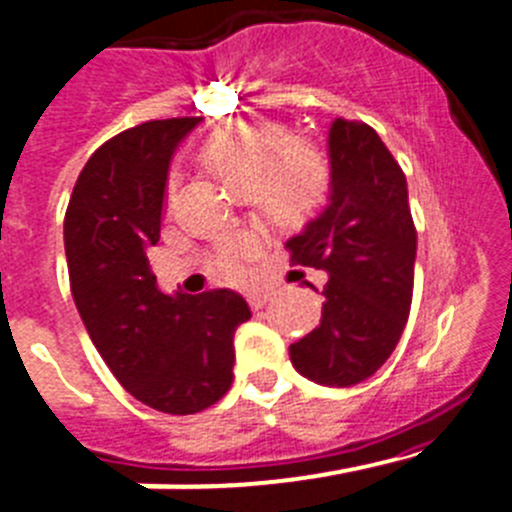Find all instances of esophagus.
I'll list each match as a JSON object with an SVG mask.
<instances>
[{
  "instance_id": "obj_1",
  "label": "esophagus",
  "mask_w": 512,
  "mask_h": 512,
  "mask_svg": "<svg viewBox=\"0 0 512 512\" xmlns=\"http://www.w3.org/2000/svg\"><path fill=\"white\" fill-rule=\"evenodd\" d=\"M270 298H272L270 293H250L247 295V303H250L252 310H260V308H265L267 300Z\"/></svg>"
}]
</instances>
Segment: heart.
<instances>
[{"instance_id": "heart-1", "label": "heart", "mask_w": 512, "mask_h": 512, "mask_svg": "<svg viewBox=\"0 0 512 512\" xmlns=\"http://www.w3.org/2000/svg\"><path fill=\"white\" fill-rule=\"evenodd\" d=\"M204 161L245 197H255L270 219L303 224L321 212L331 194V166L321 148L295 141L280 123L237 121L214 133ZM174 184L169 186V199ZM262 252L257 234H232L217 242L212 270L222 280H242L247 265Z\"/></svg>"}]
</instances>
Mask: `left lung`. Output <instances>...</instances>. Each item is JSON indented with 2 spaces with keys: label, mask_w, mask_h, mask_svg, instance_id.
Instances as JSON below:
<instances>
[{
  "label": "left lung",
  "mask_w": 512,
  "mask_h": 512,
  "mask_svg": "<svg viewBox=\"0 0 512 512\" xmlns=\"http://www.w3.org/2000/svg\"><path fill=\"white\" fill-rule=\"evenodd\" d=\"M328 156V207L285 245L293 265L328 272L321 326L290 346V361L315 384L353 386L384 366L407 326L417 229L407 176L374 128L336 118Z\"/></svg>",
  "instance_id": "1"
}]
</instances>
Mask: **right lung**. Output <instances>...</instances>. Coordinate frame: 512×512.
I'll return each mask as SVG.
<instances>
[{"label":"right lung","mask_w":512,"mask_h":512,"mask_svg":"<svg viewBox=\"0 0 512 512\" xmlns=\"http://www.w3.org/2000/svg\"><path fill=\"white\" fill-rule=\"evenodd\" d=\"M199 121H148L105 141L65 212L70 290L85 331L123 389L164 414H197L227 394L234 331L252 315L224 288L161 293L148 265L171 156Z\"/></svg>","instance_id":"add662e5"}]
</instances>
